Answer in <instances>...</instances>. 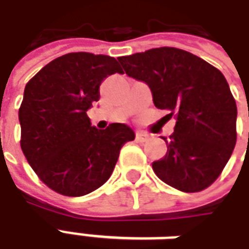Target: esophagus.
<instances>
[{"label": "esophagus", "instance_id": "1", "mask_svg": "<svg viewBox=\"0 0 249 249\" xmlns=\"http://www.w3.org/2000/svg\"><path fill=\"white\" fill-rule=\"evenodd\" d=\"M148 139H149V136L142 133V132H137L136 133V140L139 141V142H145V141H148Z\"/></svg>", "mask_w": 249, "mask_h": 249}]
</instances>
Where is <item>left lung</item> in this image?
Returning <instances> with one entry per match:
<instances>
[{
  "mask_svg": "<svg viewBox=\"0 0 249 249\" xmlns=\"http://www.w3.org/2000/svg\"><path fill=\"white\" fill-rule=\"evenodd\" d=\"M125 73L145 82L155 107L176 116L162 137L165 156L152 162L157 178L183 192H200L219 178L236 144L235 98L223 73L189 52L155 48L117 58Z\"/></svg>",
  "mask_w": 249,
  "mask_h": 249,
  "instance_id": "8db88e82",
  "label": "left lung"
}]
</instances>
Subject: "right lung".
Listing matches in <instances>:
<instances>
[{
  "mask_svg": "<svg viewBox=\"0 0 249 249\" xmlns=\"http://www.w3.org/2000/svg\"><path fill=\"white\" fill-rule=\"evenodd\" d=\"M113 73H121L113 57L68 53L25 87L21 148L41 181L57 193L77 197L96 191L110 178L123 145L135 140L128 125L97 129L87 114L100 98L101 82Z\"/></svg>",
  "mask_w": 249,
  "mask_h": 249,
  "instance_id": "right-lung-1",
  "label": "right lung"
}]
</instances>
